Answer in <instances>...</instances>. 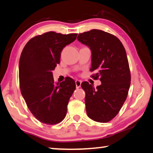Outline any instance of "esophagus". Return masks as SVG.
<instances>
[{"label": "esophagus", "mask_w": 153, "mask_h": 153, "mask_svg": "<svg viewBox=\"0 0 153 153\" xmlns=\"http://www.w3.org/2000/svg\"><path fill=\"white\" fill-rule=\"evenodd\" d=\"M81 84H82V81H80V80H78V79L76 80V88H79L81 86Z\"/></svg>", "instance_id": "obj_1"}]
</instances>
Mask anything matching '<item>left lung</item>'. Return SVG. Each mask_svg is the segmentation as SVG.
<instances>
[{
	"mask_svg": "<svg viewBox=\"0 0 153 153\" xmlns=\"http://www.w3.org/2000/svg\"><path fill=\"white\" fill-rule=\"evenodd\" d=\"M77 40L92 53V77L101 84L94 88L88 82L81 86L86 93L85 104L88 117L97 122L111 121L120 112L130 86L131 75L124 46L116 36L100 30L79 33Z\"/></svg>",
	"mask_w": 153,
	"mask_h": 153,
	"instance_id": "8db88e82",
	"label": "left lung"
}]
</instances>
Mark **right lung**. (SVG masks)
Returning <instances> with one entry per match:
<instances>
[{
	"label": "right lung",
	"instance_id": "1",
	"mask_svg": "<svg viewBox=\"0 0 153 153\" xmlns=\"http://www.w3.org/2000/svg\"><path fill=\"white\" fill-rule=\"evenodd\" d=\"M77 35L48 32L36 36L28 41L21 54V92L31 113L43 123H59L66 115L76 83L69 77L55 83L52 71L60 63L63 48L75 41Z\"/></svg>",
	"mask_w": 153,
	"mask_h": 153
}]
</instances>
